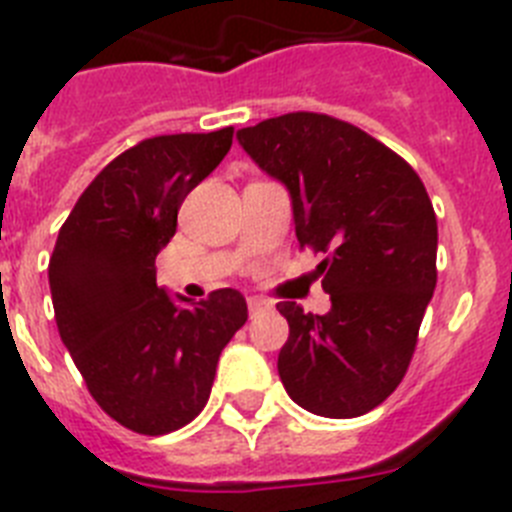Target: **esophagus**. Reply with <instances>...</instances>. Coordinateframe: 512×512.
<instances>
[{
    "label": "esophagus",
    "mask_w": 512,
    "mask_h": 512,
    "mask_svg": "<svg viewBox=\"0 0 512 512\" xmlns=\"http://www.w3.org/2000/svg\"><path fill=\"white\" fill-rule=\"evenodd\" d=\"M247 309H250V317H257L260 311L270 309V301L257 299V296H250V299H247Z\"/></svg>",
    "instance_id": "34e87169"
}]
</instances>
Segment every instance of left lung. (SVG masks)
I'll use <instances>...</instances> for the list:
<instances>
[{"instance_id": "1", "label": "left lung", "mask_w": 512, "mask_h": 512, "mask_svg": "<svg viewBox=\"0 0 512 512\" xmlns=\"http://www.w3.org/2000/svg\"><path fill=\"white\" fill-rule=\"evenodd\" d=\"M244 151L291 193L299 247L324 260L327 314L281 301L288 397L322 417L379 407L410 368L438 270V224L410 164L353 123L286 113L242 128Z\"/></svg>"}]
</instances>
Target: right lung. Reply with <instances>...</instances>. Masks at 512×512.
<instances>
[{
	"label": "right lung",
	"instance_id": "add662e5",
	"mask_svg": "<svg viewBox=\"0 0 512 512\" xmlns=\"http://www.w3.org/2000/svg\"><path fill=\"white\" fill-rule=\"evenodd\" d=\"M231 136V126L172 133L118 154L79 195L48 262L61 340L95 402L133 433H172L201 415L221 350L247 322L234 288L177 306L154 268Z\"/></svg>",
	"mask_w": 512,
	"mask_h": 512
}]
</instances>
